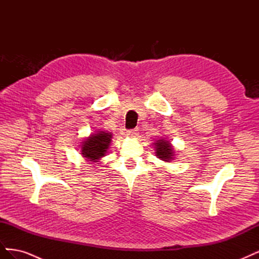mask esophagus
<instances>
[{
  "label": "esophagus",
  "instance_id": "34e87169",
  "mask_svg": "<svg viewBox=\"0 0 259 259\" xmlns=\"http://www.w3.org/2000/svg\"><path fill=\"white\" fill-rule=\"evenodd\" d=\"M126 135L128 137H136L138 135V128H134V130H130L126 132Z\"/></svg>",
  "mask_w": 259,
  "mask_h": 259
}]
</instances>
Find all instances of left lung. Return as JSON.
<instances>
[{
    "instance_id": "1",
    "label": "left lung",
    "mask_w": 259,
    "mask_h": 259,
    "mask_svg": "<svg viewBox=\"0 0 259 259\" xmlns=\"http://www.w3.org/2000/svg\"><path fill=\"white\" fill-rule=\"evenodd\" d=\"M155 151L156 156H159V159L163 161L169 162L170 160H173V148L169 145V142H166V140H158V142L155 143Z\"/></svg>"
}]
</instances>
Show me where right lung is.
<instances>
[{"label": "right lung", "mask_w": 259, "mask_h": 259, "mask_svg": "<svg viewBox=\"0 0 259 259\" xmlns=\"http://www.w3.org/2000/svg\"><path fill=\"white\" fill-rule=\"evenodd\" d=\"M111 138L112 135L110 133L106 132H99L97 134L91 135L83 143L81 154L90 161L96 162L106 154L109 146H110Z\"/></svg>", "instance_id": "right-lung-1"}]
</instances>
